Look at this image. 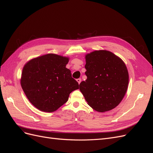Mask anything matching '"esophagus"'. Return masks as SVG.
Masks as SVG:
<instances>
[{
    "label": "esophagus",
    "mask_w": 153,
    "mask_h": 153,
    "mask_svg": "<svg viewBox=\"0 0 153 153\" xmlns=\"http://www.w3.org/2000/svg\"><path fill=\"white\" fill-rule=\"evenodd\" d=\"M77 82H78V83H80V82H81V78H79V79H77Z\"/></svg>",
    "instance_id": "34e87169"
}]
</instances>
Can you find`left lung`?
I'll use <instances>...</instances> for the list:
<instances>
[{"mask_svg": "<svg viewBox=\"0 0 153 153\" xmlns=\"http://www.w3.org/2000/svg\"><path fill=\"white\" fill-rule=\"evenodd\" d=\"M87 79L79 90L88 105L99 112L110 111L123 99L128 89L129 74L124 62L106 50L85 56Z\"/></svg>", "mask_w": 153, "mask_h": 153, "instance_id": "obj_1", "label": "left lung"}]
</instances>
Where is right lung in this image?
<instances>
[{
	"label": "right lung",
	"mask_w": 153,
	"mask_h": 153,
	"mask_svg": "<svg viewBox=\"0 0 153 153\" xmlns=\"http://www.w3.org/2000/svg\"><path fill=\"white\" fill-rule=\"evenodd\" d=\"M67 57L47 54L32 59L22 70L20 83L30 102L39 110L53 112L67 102L78 82L66 68Z\"/></svg>",
	"instance_id": "add662e5"
}]
</instances>
